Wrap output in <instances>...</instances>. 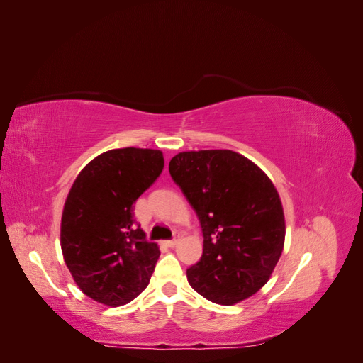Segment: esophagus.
<instances>
[{
  "mask_svg": "<svg viewBox=\"0 0 363 363\" xmlns=\"http://www.w3.org/2000/svg\"><path fill=\"white\" fill-rule=\"evenodd\" d=\"M179 244V239H172V240H167V247H169V248H174L175 245Z\"/></svg>",
  "mask_w": 363,
  "mask_h": 363,
  "instance_id": "34e87169",
  "label": "esophagus"
}]
</instances>
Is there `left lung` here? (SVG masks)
Here are the masks:
<instances>
[{
  "instance_id": "8db88e82",
  "label": "left lung",
  "mask_w": 363,
  "mask_h": 363,
  "mask_svg": "<svg viewBox=\"0 0 363 363\" xmlns=\"http://www.w3.org/2000/svg\"><path fill=\"white\" fill-rule=\"evenodd\" d=\"M169 174L203 230V256L186 276L206 300L233 306L265 286L284 247V213L271 179L232 150L183 151Z\"/></svg>"
}]
</instances>
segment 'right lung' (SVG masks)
I'll return each mask as SVG.
<instances>
[{
  "label": "right lung",
  "instance_id": "1",
  "mask_svg": "<svg viewBox=\"0 0 363 363\" xmlns=\"http://www.w3.org/2000/svg\"><path fill=\"white\" fill-rule=\"evenodd\" d=\"M163 164L160 150H108L71 186L60 223L63 260L77 286L96 303L124 306L148 286L160 251L136 227L133 203Z\"/></svg>",
  "mask_w": 363,
  "mask_h": 363
}]
</instances>
